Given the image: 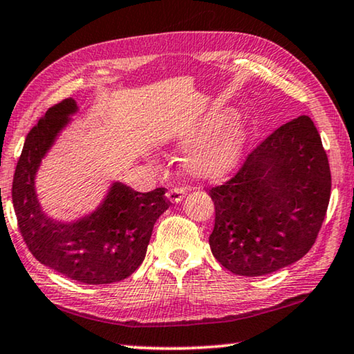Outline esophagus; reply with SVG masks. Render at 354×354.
Returning a JSON list of instances; mask_svg holds the SVG:
<instances>
[{
	"label": "esophagus",
	"mask_w": 354,
	"mask_h": 354,
	"mask_svg": "<svg viewBox=\"0 0 354 354\" xmlns=\"http://www.w3.org/2000/svg\"><path fill=\"white\" fill-rule=\"evenodd\" d=\"M185 189L181 187V185H173V187L167 192V198H169L171 203H179L184 198Z\"/></svg>",
	"instance_id": "1"
}]
</instances>
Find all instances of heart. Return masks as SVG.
Returning <instances> with one entry per match:
<instances>
[{
  "mask_svg": "<svg viewBox=\"0 0 354 354\" xmlns=\"http://www.w3.org/2000/svg\"><path fill=\"white\" fill-rule=\"evenodd\" d=\"M226 109H214L179 131L176 142L181 145L205 140L190 149L185 167L192 175L214 179L230 173L241 159L245 129Z\"/></svg>",
  "mask_w": 354,
  "mask_h": 354,
  "instance_id": "heart-1",
  "label": "heart"
}]
</instances>
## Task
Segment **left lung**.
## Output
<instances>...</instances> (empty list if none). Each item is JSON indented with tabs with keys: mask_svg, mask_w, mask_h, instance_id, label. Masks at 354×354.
<instances>
[{
	"mask_svg": "<svg viewBox=\"0 0 354 354\" xmlns=\"http://www.w3.org/2000/svg\"><path fill=\"white\" fill-rule=\"evenodd\" d=\"M209 195L215 206L209 245L226 270L261 277L301 259L331 195L328 156L313 120L299 115L274 129Z\"/></svg>",
	"mask_w": 354,
	"mask_h": 354,
	"instance_id": "obj_1",
	"label": "left lung"
}]
</instances>
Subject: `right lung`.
<instances>
[{"label":"right lung","instance_id":"obj_1","mask_svg":"<svg viewBox=\"0 0 354 354\" xmlns=\"http://www.w3.org/2000/svg\"><path fill=\"white\" fill-rule=\"evenodd\" d=\"M75 111V100L59 101L28 133L12 181L17 225L32 256L53 270L86 284L117 283L142 263L156 220L170 201L165 187L140 194L115 183L103 206L77 223H56L41 214L35 170Z\"/></svg>","mask_w":354,"mask_h":354}]
</instances>
